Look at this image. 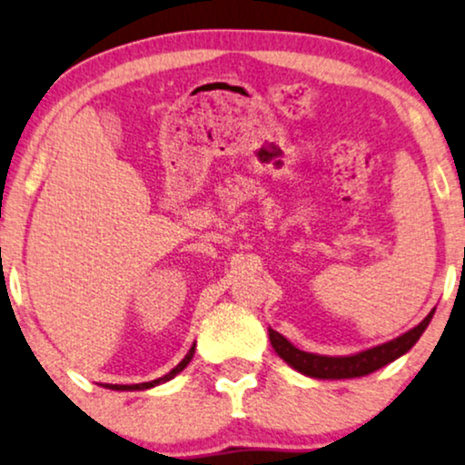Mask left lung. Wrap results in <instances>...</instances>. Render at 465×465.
Instances as JSON below:
<instances>
[{
	"label": "left lung",
	"instance_id": "left-lung-1",
	"mask_svg": "<svg viewBox=\"0 0 465 465\" xmlns=\"http://www.w3.org/2000/svg\"><path fill=\"white\" fill-rule=\"evenodd\" d=\"M431 315L433 311L420 322L419 326L412 328L410 332L401 334V337L389 341V343L378 345V348H371V350H364L361 354L339 356V358L317 356V354H309V351L293 348L283 334L272 331V328H268V334H270V343H272L276 354L283 358L287 364H292L296 371L311 375V378H317V380H345V378H361V375L378 371V369L384 367V364H389L395 361V358L405 354V351L412 348L416 341L420 339V334L425 332L429 322H431Z\"/></svg>",
	"mask_w": 465,
	"mask_h": 465
}]
</instances>
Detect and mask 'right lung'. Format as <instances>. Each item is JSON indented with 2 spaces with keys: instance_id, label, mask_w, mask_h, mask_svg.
Masks as SVG:
<instances>
[{
  "instance_id": "obj_1",
  "label": "right lung",
  "mask_w": 465,
  "mask_h": 465,
  "mask_svg": "<svg viewBox=\"0 0 465 465\" xmlns=\"http://www.w3.org/2000/svg\"><path fill=\"white\" fill-rule=\"evenodd\" d=\"M193 354H195V345H193L191 351H189V354L184 356V361H182V362L178 364V367L172 369V371H169L167 375H163V378H158V380H154V381H143V384H104V386H107V389H111V391H143V389H152V386L161 384V381H167V380H172L175 373H180L182 369H184L186 364L191 362Z\"/></svg>"
}]
</instances>
